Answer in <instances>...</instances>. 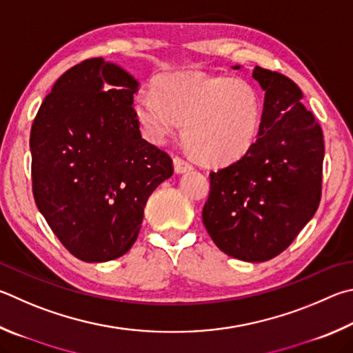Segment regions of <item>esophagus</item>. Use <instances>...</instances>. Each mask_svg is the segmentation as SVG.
Here are the masks:
<instances>
[{"label":"esophagus","mask_w":353,"mask_h":353,"mask_svg":"<svg viewBox=\"0 0 353 353\" xmlns=\"http://www.w3.org/2000/svg\"><path fill=\"white\" fill-rule=\"evenodd\" d=\"M172 163H174V171L177 172V174L193 170V165H191L188 160H185V159L179 157V156H176L174 159H172Z\"/></svg>","instance_id":"34e87169"}]
</instances>
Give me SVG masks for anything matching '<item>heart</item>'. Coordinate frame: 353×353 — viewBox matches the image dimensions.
<instances>
[{
  "label": "heart",
  "instance_id": "obj_1",
  "mask_svg": "<svg viewBox=\"0 0 353 353\" xmlns=\"http://www.w3.org/2000/svg\"><path fill=\"white\" fill-rule=\"evenodd\" d=\"M134 112L152 142H162L185 121L183 137L193 156L202 163L221 166L253 148L262 101L248 80L182 72L159 77L154 94H136Z\"/></svg>",
  "mask_w": 353,
  "mask_h": 353
}]
</instances>
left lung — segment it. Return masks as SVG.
Instances as JSON below:
<instances>
[{
	"mask_svg": "<svg viewBox=\"0 0 353 353\" xmlns=\"http://www.w3.org/2000/svg\"><path fill=\"white\" fill-rule=\"evenodd\" d=\"M253 79L265 91L258 140L238 162L210 172L202 222L225 254L264 262L283 253L316 213L324 139L296 83L259 66Z\"/></svg>",
	"mask_w": 353,
	"mask_h": 353,
	"instance_id": "8db88e82",
	"label": "left lung"
}]
</instances>
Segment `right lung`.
<instances>
[{
    "instance_id": "right-lung-1",
    "label": "right lung",
    "mask_w": 353,
    "mask_h": 353,
    "mask_svg": "<svg viewBox=\"0 0 353 353\" xmlns=\"http://www.w3.org/2000/svg\"><path fill=\"white\" fill-rule=\"evenodd\" d=\"M139 81L103 59L66 70L30 130L32 191L40 213L75 258L106 262L130 252L143 210L172 160L142 139Z\"/></svg>"
}]
</instances>
